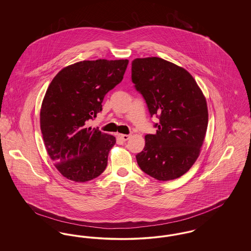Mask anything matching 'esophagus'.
Masks as SVG:
<instances>
[{"mask_svg":"<svg viewBox=\"0 0 251 251\" xmlns=\"http://www.w3.org/2000/svg\"><path fill=\"white\" fill-rule=\"evenodd\" d=\"M118 136H119L120 140H122V141H127L131 137L129 134H122V133H119Z\"/></svg>","mask_w":251,"mask_h":251,"instance_id":"esophagus-1","label":"esophagus"}]
</instances>
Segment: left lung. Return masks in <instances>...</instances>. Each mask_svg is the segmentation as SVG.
I'll return each mask as SVG.
<instances>
[{
  "instance_id": "left-lung-1",
  "label": "left lung",
  "mask_w": 251,
  "mask_h": 251,
  "mask_svg": "<svg viewBox=\"0 0 251 251\" xmlns=\"http://www.w3.org/2000/svg\"><path fill=\"white\" fill-rule=\"evenodd\" d=\"M131 81L151 116L159 119L155 134L145 136L137 164L158 180L179 178L197 161L207 131L208 108L202 91L186 70L160 57L133 60Z\"/></svg>"
}]
</instances>
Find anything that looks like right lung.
<instances>
[{"label":"right lung","instance_id":"obj_1","mask_svg":"<svg viewBox=\"0 0 251 251\" xmlns=\"http://www.w3.org/2000/svg\"><path fill=\"white\" fill-rule=\"evenodd\" d=\"M129 60L81 61L52 79L40 109L44 145L54 166L67 179L84 182L107 167L116 137L88 127L102 110L104 96L120 84Z\"/></svg>","mask_w":251,"mask_h":251}]
</instances>
